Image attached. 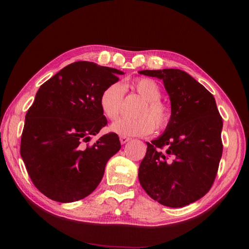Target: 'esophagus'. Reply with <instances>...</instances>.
<instances>
[{
  "instance_id": "34e87169",
  "label": "esophagus",
  "mask_w": 249,
  "mask_h": 249,
  "mask_svg": "<svg viewBox=\"0 0 249 249\" xmlns=\"http://www.w3.org/2000/svg\"><path fill=\"white\" fill-rule=\"evenodd\" d=\"M130 140V138H128V137H125V136H121L120 137V141L122 144H125L126 142H128Z\"/></svg>"
}]
</instances>
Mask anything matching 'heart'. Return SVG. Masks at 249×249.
Returning a JSON list of instances; mask_svg holds the SVG:
<instances>
[{
  "label": "heart",
  "mask_w": 249,
  "mask_h": 249,
  "mask_svg": "<svg viewBox=\"0 0 249 249\" xmlns=\"http://www.w3.org/2000/svg\"><path fill=\"white\" fill-rule=\"evenodd\" d=\"M130 88L146 100L138 119H121L111 125L110 129L121 136H144L155 128L165 129L170 123L171 109L160 100L161 89L152 79L138 78L130 82ZM125 89L121 83H111L99 97L103 113L109 120H116L123 110Z\"/></svg>",
  "instance_id": "heart-1"
}]
</instances>
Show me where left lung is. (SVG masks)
I'll list each match as a JSON object with an SVG mask.
<instances>
[{"mask_svg":"<svg viewBox=\"0 0 249 249\" xmlns=\"http://www.w3.org/2000/svg\"><path fill=\"white\" fill-rule=\"evenodd\" d=\"M139 73L161 79L171 102L166 130L146 142L139 182L157 202L182 208L212 187L223 154V119L213 95L187 72L166 68Z\"/></svg>","mask_w":249,"mask_h":249,"instance_id":"8db88e82","label":"left lung"}]
</instances>
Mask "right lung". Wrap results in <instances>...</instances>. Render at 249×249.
Returning a JSON list of instances; mask_svg holds the SVG:
<instances>
[{"instance_id":"obj_1","label":"right lung","mask_w":249,"mask_h":249,"mask_svg":"<svg viewBox=\"0 0 249 249\" xmlns=\"http://www.w3.org/2000/svg\"><path fill=\"white\" fill-rule=\"evenodd\" d=\"M123 71L93 62L71 63L41 84L25 115L20 154L35 187L68 203L92 194L106 163L121 149L119 136L106 134L89 145L107 119L99 97Z\"/></svg>"}]
</instances>
